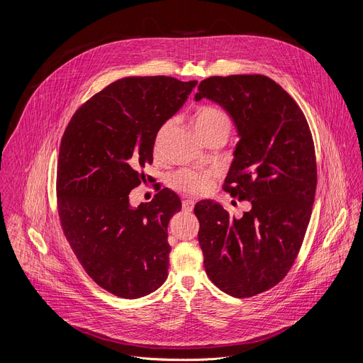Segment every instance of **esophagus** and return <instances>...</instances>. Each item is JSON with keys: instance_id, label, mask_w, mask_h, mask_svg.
I'll list each match as a JSON object with an SVG mask.
<instances>
[{"instance_id": "obj_1", "label": "esophagus", "mask_w": 363, "mask_h": 363, "mask_svg": "<svg viewBox=\"0 0 363 363\" xmlns=\"http://www.w3.org/2000/svg\"><path fill=\"white\" fill-rule=\"evenodd\" d=\"M194 205H195V202H194L192 199H185V201H182V209L186 211V212H191V211L194 209Z\"/></svg>"}]
</instances>
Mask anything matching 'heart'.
Returning a JSON list of instances; mask_svg holds the SVG:
<instances>
[{"label":"heart","instance_id":"obj_1","mask_svg":"<svg viewBox=\"0 0 363 363\" xmlns=\"http://www.w3.org/2000/svg\"><path fill=\"white\" fill-rule=\"evenodd\" d=\"M192 124L199 135L201 140H205L208 137L213 135H222L226 138V135L230 131L232 123L229 115L215 106H203L198 109L192 118ZM174 125V121L169 119L164 123L160 130L157 131L155 140H154V152L155 155H161L164 143L171 133ZM215 177L213 171H194V169H182L178 171L171 178V185L185 194L191 195H202L209 191L212 185V179Z\"/></svg>","mask_w":363,"mask_h":363}]
</instances>
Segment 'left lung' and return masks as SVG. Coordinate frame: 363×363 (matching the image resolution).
Here are the masks:
<instances>
[{"label": "left lung", "mask_w": 363, "mask_h": 363, "mask_svg": "<svg viewBox=\"0 0 363 363\" xmlns=\"http://www.w3.org/2000/svg\"><path fill=\"white\" fill-rule=\"evenodd\" d=\"M202 98L229 115L239 138L223 189L251 202L242 218L212 199L195 205L203 267L220 291L250 298L279 284L301 250L316 191L313 141L298 104L265 75L206 78Z\"/></svg>", "instance_id": "left-lung-1"}]
</instances>
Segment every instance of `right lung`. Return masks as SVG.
I'll return each instance as SVG.
<instances>
[{
  "label": "right lung",
  "instance_id": "1",
  "mask_svg": "<svg viewBox=\"0 0 363 363\" xmlns=\"http://www.w3.org/2000/svg\"><path fill=\"white\" fill-rule=\"evenodd\" d=\"M196 84L162 75L118 79L79 106L62 135V230L86 274L119 298L150 295L168 277V223L181 199L165 188L150 205L133 206L130 192L152 164L157 131Z\"/></svg>",
  "mask_w": 363,
  "mask_h": 363
}]
</instances>
